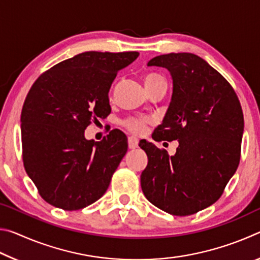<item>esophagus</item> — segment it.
<instances>
[{
	"label": "esophagus",
	"instance_id": "esophagus-1",
	"mask_svg": "<svg viewBox=\"0 0 260 260\" xmlns=\"http://www.w3.org/2000/svg\"><path fill=\"white\" fill-rule=\"evenodd\" d=\"M138 144H139V139L135 138V136H129V138H128V147H129V149L138 148Z\"/></svg>",
	"mask_w": 260,
	"mask_h": 260
}]
</instances>
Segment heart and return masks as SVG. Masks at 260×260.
<instances>
[{
    "label": "heart",
    "instance_id": "heart-1",
    "mask_svg": "<svg viewBox=\"0 0 260 260\" xmlns=\"http://www.w3.org/2000/svg\"><path fill=\"white\" fill-rule=\"evenodd\" d=\"M159 78H161V77L158 76V74L149 73L146 77H144V83L148 85V83L152 82L153 80H157V79H159ZM148 122H149L148 118H129V119H127L124 124L131 132H133V133H136V134H140V133H142L144 128H146Z\"/></svg>",
    "mask_w": 260,
    "mask_h": 260
}]
</instances>
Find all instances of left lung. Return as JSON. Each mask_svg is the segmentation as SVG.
Here are the masks:
<instances>
[{
    "mask_svg": "<svg viewBox=\"0 0 260 260\" xmlns=\"http://www.w3.org/2000/svg\"><path fill=\"white\" fill-rule=\"evenodd\" d=\"M148 67L164 68L173 81L171 102L155 141L178 140L173 156L146 140L148 165L141 174L147 200L173 215H190L219 200L240 162L244 119L225 78L200 56L171 52Z\"/></svg>",
    "mask_w": 260,
    "mask_h": 260,
    "instance_id": "1",
    "label": "left lung"
}]
</instances>
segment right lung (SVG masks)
Returning a JSON list of instances; mask_svg holds the SVG:
<instances>
[{"label":"right lung","mask_w":260,"mask_h":260,"mask_svg":"<svg viewBox=\"0 0 260 260\" xmlns=\"http://www.w3.org/2000/svg\"><path fill=\"white\" fill-rule=\"evenodd\" d=\"M138 57L136 51L81 52L33 83L20 117L23 160L49 204L80 210L107 191L127 152V138L114 129L95 142L85 138V129L109 116L111 83Z\"/></svg>","instance_id":"right-lung-1"}]
</instances>
